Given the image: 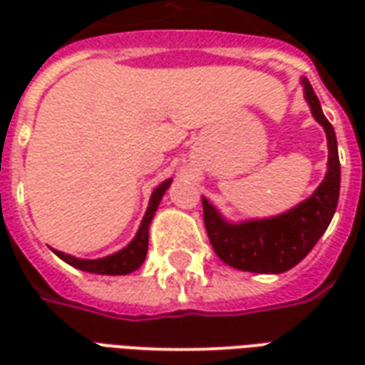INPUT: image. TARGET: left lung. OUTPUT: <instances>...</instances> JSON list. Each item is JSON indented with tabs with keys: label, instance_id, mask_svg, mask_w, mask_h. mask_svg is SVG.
Instances as JSON below:
<instances>
[{
	"label": "left lung",
	"instance_id": "left-lung-1",
	"mask_svg": "<svg viewBox=\"0 0 365 365\" xmlns=\"http://www.w3.org/2000/svg\"><path fill=\"white\" fill-rule=\"evenodd\" d=\"M313 117L329 140V170L313 195L291 211L272 219L232 225L203 199V221L215 254L225 264L254 274H283L305 258L329 229L340 195V160L334 128L322 115L319 97L307 78H301Z\"/></svg>",
	"mask_w": 365,
	"mask_h": 365
}]
</instances>
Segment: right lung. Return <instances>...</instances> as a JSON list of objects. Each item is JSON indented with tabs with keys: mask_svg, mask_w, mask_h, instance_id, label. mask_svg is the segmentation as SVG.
Here are the masks:
<instances>
[{
	"mask_svg": "<svg viewBox=\"0 0 365 365\" xmlns=\"http://www.w3.org/2000/svg\"><path fill=\"white\" fill-rule=\"evenodd\" d=\"M172 180H166L162 182L154 190L150 197V203H148V209L144 213V219L140 222V229L136 232V237L128 242L123 250L111 254V256H105V258H99V260H80V258H74V256H68L64 252H58L54 250V254L58 256L60 260H64L70 266H74L78 269H83V272H90V274H101V275H125L135 272L143 266L144 258H146V250H148V227H150V221L156 209H158L160 201H162V195L166 193V190L170 187Z\"/></svg>",
	"mask_w": 365,
	"mask_h": 365,
	"instance_id": "right-lung-1",
	"label": "right lung"
}]
</instances>
